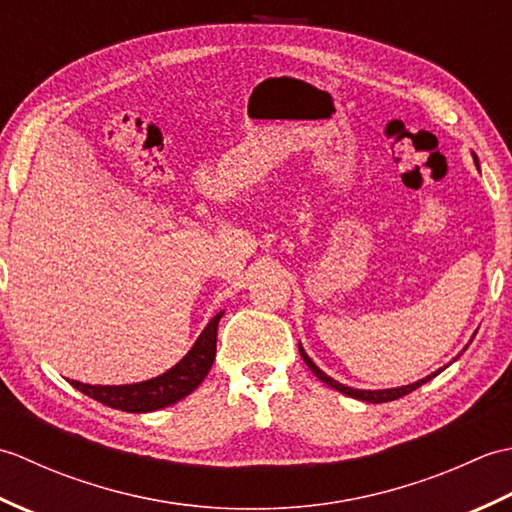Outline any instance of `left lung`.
Instances as JSON below:
<instances>
[{
  "instance_id": "1",
  "label": "left lung",
  "mask_w": 512,
  "mask_h": 512,
  "mask_svg": "<svg viewBox=\"0 0 512 512\" xmlns=\"http://www.w3.org/2000/svg\"><path fill=\"white\" fill-rule=\"evenodd\" d=\"M473 160H475V165H477V156L473 154ZM473 341V339H471ZM466 350V347H464ZM462 350V352H464ZM299 352H301V358L303 361H306V365L312 369V374L317 376L319 380H323L325 385L328 387H332V389H336V391H341V394H345V396H350V398H356V400H363V402H389V400H396V398H402V396H407V394H411V391H416L418 387H422L424 383H429L431 378H436L442 369H438V372H433V374H429V376H424V378H420V380H416V383H409V385H402V387H391V389H354V387H347V385H341L339 380H334L332 376H328L323 372V369H319L317 365H314V361L312 358L306 354V350H303L301 347V343H299ZM453 361H458V358H453Z\"/></svg>"
}]
</instances>
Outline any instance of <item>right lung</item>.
Returning a JSON list of instances; mask_svg holds the SVG:
<instances>
[{
	"label": "right lung",
	"instance_id": "add662e5",
	"mask_svg": "<svg viewBox=\"0 0 512 512\" xmlns=\"http://www.w3.org/2000/svg\"><path fill=\"white\" fill-rule=\"evenodd\" d=\"M222 314L224 312H217L206 323V328L198 336V341L193 343L191 350L182 356V361L167 369L165 374L134 385H85L79 383V380H70V385L79 389L81 394L103 402L107 407L127 413H149L176 405L178 400L198 389L206 374H209L215 361L217 325H220Z\"/></svg>",
	"mask_w": 512,
	"mask_h": 512
}]
</instances>
